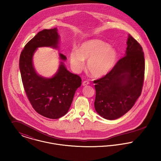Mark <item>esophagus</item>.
Masks as SVG:
<instances>
[{
	"instance_id": "obj_1",
	"label": "esophagus",
	"mask_w": 161,
	"mask_h": 161,
	"mask_svg": "<svg viewBox=\"0 0 161 161\" xmlns=\"http://www.w3.org/2000/svg\"><path fill=\"white\" fill-rule=\"evenodd\" d=\"M89 84V82L87 81V80H85V81H84L82 82V86H87Z\"/></svg>"
}]
</instances>
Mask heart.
I'll use <instances>...</instances> for the list:
<instances>
[{
    "label": "heart",
    "mask_w": 161,
    "mask_h": 161,
    "mask_svg": "<svg viewBox=\"0 0 161 161\" xmlns=\"http://www.w3.org/2000/svg\"><path fill=\"white\" fill-rule=\"evenodd\" d=\"M117 58L118 53L114 47L97 39L82 43L77 51L73 50L69 54L71 66L75 71L81 70L84 61H87V71L96 78L105 76L113 69Z\"/></svg>",
    "instance_id": "obj_1"
}]
</instances>
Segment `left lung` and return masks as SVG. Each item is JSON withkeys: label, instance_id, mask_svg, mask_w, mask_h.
<instances>
[{"label": "left lung", "instance_id": "left-lung-1", "mask_svg": "<svg viewBox=\"0 0 161 161\" xmlns=\"http://www.w3.org/2000/svg\"><path fill=\"white\" fill-rule=\"evenodd\" d=\"M125 56L103 77L94 80V107L102 118L114 120L126 114L141 95L144 76L142 48L130 34Z\"/></svg>", "mask_w": 161, "mask_h": 161}]
</instances>
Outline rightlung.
<instances>
[{
  "instance_id": "right-lung-1",
  "label": "right lung",
  "mask_w": 161,
  "mask_h": 161,
  "mask_svg": "<svg viewBox=\"0 0 161 161\" xmlns=\"http://www.w3.org/2000/svg\"><path fill=\"white\" fill-rule=\"evenodd\" d=\"M60 40L57 28L38 32L24 47L19 67L23 87L35 110L45 117L58 119L66 115L76 90L81 86L80 77L67 69V58L59 53V65L51 77L39 75L35 69L33 58L38 47L58 49Z\"/></svg>"
}]
</instances>
